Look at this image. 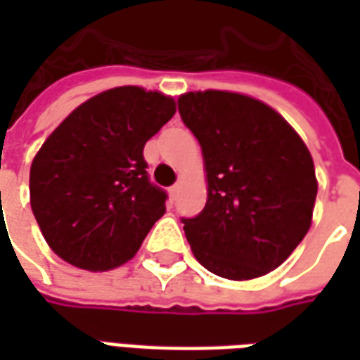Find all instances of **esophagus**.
Instances as JSON below:
<instances>
[{
  "mask_svg": "<svg viewBox=\"0 0 360 360\" xmlns=\"http://www.w3.org/2000/svg\"><path fill=\"white\" fill-rule=\"evenodd\" d=\"M179 191H181V185H179V183H175L173 187H169V196H172L173 200H175V198L179 196Z\"/></svg>",
  "mask_w": 360,
  "mask_h": 360,
  "instance_id": "34e87169",
  "label": "esophagus"
}]
</instances>
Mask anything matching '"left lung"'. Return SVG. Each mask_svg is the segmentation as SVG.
Here are the masks:
<instances>
[{
  "instance_id": "obj_1",
  "label": "left lung",
  "mask_w": 360,
  "mask_h": 360,
  "mask_svg": "<svg viewBox=\"0 0 360 360\" xmlns=\"http://www.w3.org/2000/svg\"><path fill=\"white\" fill-rule=\"evenodd\" d=\"M177 108L208 177L204 210L181 219L196 260L237 281L276 270L312 221L318 183L309 148L278 111L249 96L187 92Z\"/></svg>"
}]
</instances>
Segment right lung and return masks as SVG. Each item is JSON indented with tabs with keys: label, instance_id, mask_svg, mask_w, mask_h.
Segmentation results:
<instances>
[{
	"label": "right lung",
	"instance_id": "add662e5",
	"mask_svg": "<svg viewBox=\"0 0 360 360\" xmlns=\"http://www.w3.org/2000/svg\"><path fill=\"white\" fill-rule=\"evenodd\" d=\"M173 113V98L119 86L81 103L48 136L30 167V206L59 258L103 271L134 257L167 200L142 150Z\"/></svg>",
	"mask_w": 360,
	"mask_h": 360
}]
</instances>
